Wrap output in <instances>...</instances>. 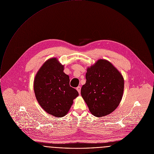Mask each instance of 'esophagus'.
Returning a JSON list of instances; mask_svg holds the SVG:
<instances>
[{"label": "esophagus", "mask_w": 154, "mask_h": 154, "mask_svg": "<svg viewBox=\"0 0 154 154\" xmlns=\"http://www.w3.org/2000/svg\"><path fill=\"white\" fill-rule=\"evenodd\" d=\"M76 89H77V91L79 92V94H80V91H81V87L80 86H78L77 88H76Z\"/></svg>", "instance_id": "esophagus-1"}]
</instances>
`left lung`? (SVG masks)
<instances>
[{
    "instance_id": "left-lung-1",
    "label": "left lung",
    "mask_w": 154,
    "mask_h": 154,
    "mask_svg": "<svg viewBox=\"0 0 154 154\" xmlns=\"http://www.w3.org/2000/svg\"><path fill=\"white\" fill-rule=\"evenodd\" d=\"M86 79L81 95L90 112L96 117L112 113L123 96L124 80L120 72L109 61L99 59L88 68Z\"/></svg>"
}]
</instances>
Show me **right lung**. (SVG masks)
<instances>
[{
	"label": "right lung",
	"instance_id": "add662e5",
	"mask_svg": "<svg viewBox=\"0 0 154 154\" xmlns=\"http://www.w3.org/2000/svg\"><path fill=\"white\" fill-rule=\"evenodd\" d=\"M64 66L56 58L47 60L36 73L33 89L41 107L48 114L60 118L65 116L79 96L69 86V77L63 72Z\"/></svg>",
	"mask_w": 154,
	"mask_h": 154
}]
</instances>
